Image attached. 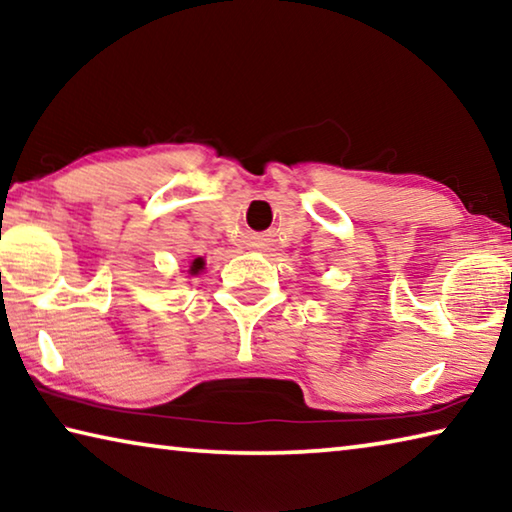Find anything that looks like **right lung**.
<instances>
[{"label": "right lung", "mask_w": 512, "mask_h": 512, "mask_svg": "<svg viewBox=\"0 0 512 512\" xmlns=\"http://www.w3.org/2000/svg\"><path fill=\"white\" fill-rule=\"evenodd\" d=\"M203 266H205V262H203V259H201V257H198V259H194V262H192V266H189V273H192V275H196L198 271H203Z\"/></svg>", "instance_id": "add662e5"}]
</instances>
